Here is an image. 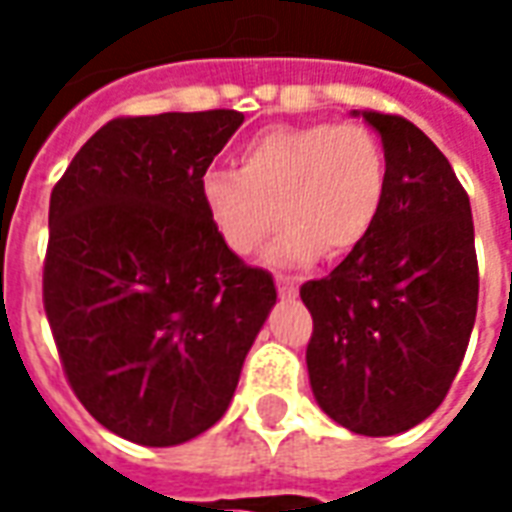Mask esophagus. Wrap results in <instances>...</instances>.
<instances>
[{"instance_id":"34e87169","label":"esophagus","mask_w":512,"mask_h":512,"mask_svg":"<svg viewBox=\"0 0 512 512\" xmlns=\"http://www.w3.org/2000/svg\"><path fill=\"white\" fill-rule=\"evenodd\" d=\"M277 290H279V296L293 299V296L299 293V282H296L293 277H285V274H277Z\"/></svg>"}]
</instances>
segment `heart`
I'll list each match as a JSON object with an SVG mask.
<instances>
[{"instance_id": "obj_1", "label": "heart", "mask_w": 512, "mask_h": 512, "mask_svg": "<svg viewBox=\"0 0 512 512\" xmlns=\"http://www.w3.org/2000/svg\"><path fill=\"white\" fill-rule=\"evenodd\" d=\"M241 169L211 167L200 178L202 211L235 255H252L279 219L268 260L307 266L345 257L373 233L386 200L389 161L359 123L274 126L241 147Z\"/></svg>"}]
</instances>
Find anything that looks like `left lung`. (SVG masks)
Returning a JSON list of instances; mask_svg holds the SVG:
<instances>
[{
    "label": "left lung",
    "mask_w": 512,
    "mask_h": 512,
    "mask_svg": "<svg viewBox=\"0 0 512 512\" xmlns=\"http://www.w3.org/2000/svg\"><path fill=\"white\" fill-rule=\"evenodd\" d=\"M362 115L381 134L389 183L373 233L329 277L301 285L312 315V395L343 428L395 436L428 419L466 354L477 315L469 194L406 117Z\"/></svg>",
    "instance_id": "left-lung-1"
}]
</instances>
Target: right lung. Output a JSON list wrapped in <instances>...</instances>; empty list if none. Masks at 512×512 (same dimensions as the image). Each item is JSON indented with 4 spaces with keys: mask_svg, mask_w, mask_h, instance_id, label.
Segmentation results:
<instances>
[{
    "mask_svg": "<svg viewBox=\"0 0 512 512\" xmlns=\"http://www.w3.org/2000/svg\"><path fill=\"white\" fill-rule=\"evenodd\" d=\"M241 112L117 117L57 180L43 307L62 370L106 430L172 447L224 417L277 304L213 233L200 178Z\"/></svg>",
    "mask_w": 512,
    "mask_h": 512,
    "instance_id": "obj_1",
    "label": "right lung"
}]
</instances>
